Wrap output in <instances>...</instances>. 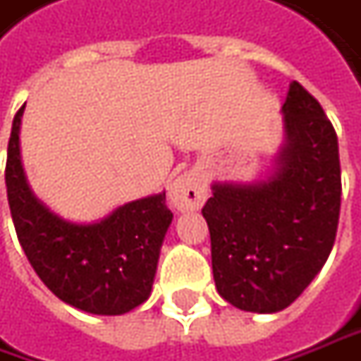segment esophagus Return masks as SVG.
I'll return each mask as SVG.
<instances>
[{"mask_svg":"<svg viewBox=\"0 0 361 361\" xmlns=\"http://www.w3.org/2000/svg\"><path fill=\"white\" fill-rule=\"evenodd\" d=\"M207 195L204 176L197 169H190L180 173L169 185V202L178 212H193L200 209Z\"/></svg>","mask_w":361,"mask_h":361,"instance_id":"esophagus-1","label":"esophagus"}]
</instances>
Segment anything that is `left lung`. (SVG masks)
Here are the masks:
<instances>
[{"label":"left lung","instance_id":"1","mask_svg":"<svg viewBox=\"0 0 361 361\" xmlns=\"http://www.w3.org/2000/svg\"><path fill=\"white\" fill-rule=\"evenodd\" d=\"M283 143L264 178L214 181L204 214L219 295L254 314L286 310L319 274L340 219L338 135L322 106L292 81Z\"/></svg>","mask_w":361,"mask_h":361}]
</instances>
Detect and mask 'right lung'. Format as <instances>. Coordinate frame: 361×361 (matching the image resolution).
<instances>
[{
    "label": "right lung",
    "instance_id": "obj_1",
    "mask_svg": "<svg viewBox=\"0 0 361 361\" xmlns=\"http://www.w3.org/2000/svg\"><path fill=\"white\" fill-rule=\"evenodd\" d=\"M21 107L7 145L6 185L18 240L35 274L61 302L95 316H121L142 305L156 280L173 214L166 192L114 207L94 221H71L33 193L21 164Z\"/></svg>",
    "mask_w": 361,
    "mask_h": 361
}]
</instances>
